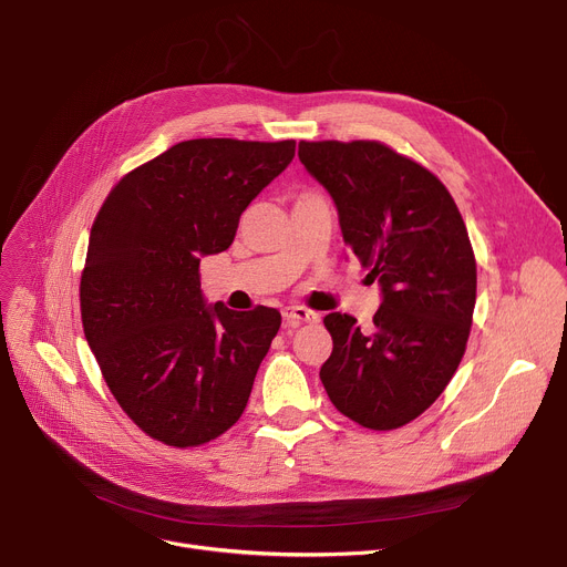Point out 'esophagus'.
<instances>
[{"label":"esophagus","instance_id":"obj_1","mask_svg":"<svg viewBox=\"0 0 567 567\" xmlns=\"http://www.w3.org/2000/svg\"><path fill=\"white\" fill-rule=\"evenodd\" d=\"M282 317L289 326H301V323H317L319 315L303 308V306H289L282 310Z\"/></svg>","mask_w":567,"mask_h":567}]
</instances>
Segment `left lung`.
<instances>
[{
    "label": "left lung",
    "instance_id": "1",
    "mask_svg": "<svg viewBox=\"0 0 567 567\" xmlns=\"http://www.w3.org/2000/svg\"><path fill=\"white\" fill-rule=\"evenodd\" d=\"M299 158L381 289L370 331L342 312L323 317L333 353L319 379L353 423L402 427L434 404L466 349L475 308L466 225L432 172L381 142H301Z\"/></svg>",
    "mask_w": 567,
    "mask_h": 567
}]
</instances>
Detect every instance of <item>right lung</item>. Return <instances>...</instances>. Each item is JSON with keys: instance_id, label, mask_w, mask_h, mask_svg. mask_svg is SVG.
<instances>
[{"instance_id": "1", "label": "right lung", "mask_w": 567, "mask_h": 567, "mask_svg": "<svg viewBox=\"0 0 567 567\" xmlns=\"http://www.w3.org/2000/svg\"><path fill=\"white\" fill-rule=\"evenodd\" d=\"M293 152V140L178 142L126 174L94 220L84 338L118 406L167 445L220 436L248 404L282 317L208 303L199 261L231 246L238 218Z\"/></svg>"}]
</instances>
